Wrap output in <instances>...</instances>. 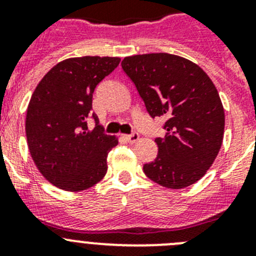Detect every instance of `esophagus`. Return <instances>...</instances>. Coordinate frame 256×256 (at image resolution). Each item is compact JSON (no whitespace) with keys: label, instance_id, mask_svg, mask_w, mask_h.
<instances>
[{"label":"esophagus","instance_id":"esophagus-1","mask_svg":"<svg viewBox=\"0 0 256 256\" xmlns=\"http://www.w3.org/2000/svg\"><path fill=\"white\" fill-rule=\"evenodd\" d=\"M123 137L126 140V141L130 142V144H136V142L138 141V138H140L138 133H132V134H124Z\"/></svg>","mask_w":256,"mask_h":256}]
</instances>
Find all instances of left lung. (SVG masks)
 <instances>
[{
	"instance_id": "obj_1",
	"label": "left lung",
	"mask_w": 256,
	"mask_h": 256,
	"mask_svg": "<svg viewBox=\"0 0 256 256\" xmlns=\"http://www.w3.org/2000/svg\"><path fill=\"white\" fill-rule=\"evenodd\" d=\"M148 114L166 119V136L156 138L155 160L144 172L165 188L180 190L204 177L222 148L224 108L216 86L198 64L172 54L124 58Z\"/></svg>"
}]
</instances>
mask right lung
<instances>
[{"label":"right lung","instance_id":"obj_1","mask_svg":"<svg viewBox=\"0 0 256 256\" xmlns=\"http://www.w3.org/2000/svg\"><path fill=\"white\" fill-rule=\"evenodd\" d=\"M120 58L82 56L60 61L40 79L26 108V144L40 173L58 188L84 191L108 172V154L116 136L96 126L88 130L96 86Z\"/></svg>","mask_w":256,"mask_h":256}]
</instances>
